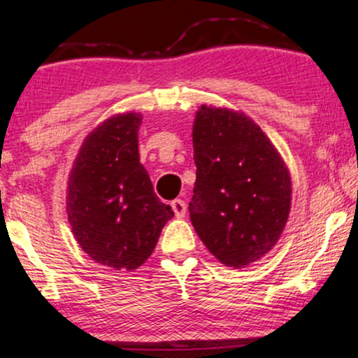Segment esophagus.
<instances>
[{
  "mask_svg": "<svg viewBox=\"0 0 358 358\" xmlns=\"http://www.w3.org/2000/svg\"><path fill=\"white\" fill-rule=\"evenodd\" d=\"M171 208H173L175 215L178 217V219H182V217H185V213H187V203H185L182 199L173 200V202H171Z\"/></svg>",
  "mask_w": 358,
  "mask_h": 358,
  "instance_id": "34e87169",
  "label": "esophagus"
}]
</instances>
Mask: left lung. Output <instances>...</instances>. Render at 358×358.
Masks as SVG:
<instances>
[{"label": "left lung", "mask_w": 358, "mask_h": 358, "mask_svg": "<svg viewBox=\"0 0 358 358\" xmlns=\"http://www.w3.org/2000/svg\"><path fill=\"white\" fill-rule=\"evenodd\" d=\"M190 219L222 264L245 268L276 245L291 208L289 171L252 119L202 106L193 122Z\"/></svg>", "instance_id": "1"}]
</instances>
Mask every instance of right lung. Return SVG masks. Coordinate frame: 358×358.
Instances as JSON below:
<instances>
[{
	"label": "right lung",
	"instance_id": "obj_1",
	"mask_svg": "<svg viewBox=\"0 0 358 358\" xmlns=\"http://www.w3.org/2000/svg\"><path fill=\"white\" fill-rule=\"evenodd\" d=\"M141 114L106 119L82 143L67 188L72 232L89 257L117 271L138 269L173 217L139 163Z\"/></svg>",
	"mask_w": 358,
	"mask_h": 358
}]
</instances>
